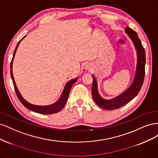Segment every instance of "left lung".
Here are the masks:
<instances>
[{
	"label": "left lung",
	"instance_id": "1",
	"mask_svg": "<svg viewBox=\"0 0 158 158\" xmlns=\"http://www.w3.org/2000/svg\"><path fill=\"white\" fill-rule=\"evenodd\" d=\"M125 32L132 40L137 51V66L135 77L134 78L131 85L125 92L118 96L111 99H104L100 95L98 89L97 80L95 76L92 75L93 84L92 87V94L94 102L98 106L107 110H113L125 106L126 104L130 102L135 98L142 86L145 76V64L146 55L144 47L142 46L141 41L138 37L137 33L130 27H126Z\"/></svg>",
	"mask_w": 158,
	"mask_h": 158
}]
</instances>
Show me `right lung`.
<instances>
[{"mask_svg":"<svg viewBox=\"0 0 158 158\" xmlns=\"http://www.w3.org/2000/svg\"><path fill=\"white\" fill-rule=\"evenodd\" d=\"M25 37L26 36L23 37L22 39L18 43L16 49H15V50H14V54H13V57H12V59L11 63H10L11 78H12V82H13L14 90H15V92L17 95L18 98L19 100H20V102L23 104V106H24L27 109H30V110H31V111H33L34 112L40 113V114H53V113H58L64 107L66 102H67L68 98H69V94H70V92L71 88H72V86H73V85L76 82V81H77L78 78H76L73 79V80H71L69 81V82L66 83V84L65 85V86H64L63 92L61 94L60 98H59L58 101H57L56 103H55L53 104L49 105V106H36V105H33V104H31L29 102H27L26 100L22 96V95L20 94V93L19 92V91L18 89V88H17L16 83H15V81H14V78L13 74H12V62H13V60H14V55H15L16 51L18 49V45H19V44H20V41Z\"/></svg>","mask_w":158,"mask_h":158,"instance_id":"obj_1","label":"right lung"}]
</instances>
